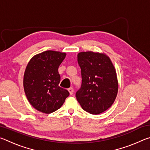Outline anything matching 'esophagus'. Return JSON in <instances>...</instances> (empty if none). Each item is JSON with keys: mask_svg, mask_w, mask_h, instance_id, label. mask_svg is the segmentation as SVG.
<instances>
[{"mask_svg": "<svg viewBox=\"0 0 150 150\" xmlns=\"http://www.w3.org/2000/svg\"><path fill=\"white\" fill-rule=\"evenodd\" d=\"M68 91H69V93L71 95H73V91H74V90H73V88L72 87H70L69 88H68Z\"/></svg>", "mask_w": 150, "mask_h": 150, "instance_id": "esophagus-1", "label": "esophagus"}]
</instances>
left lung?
I'll return each mask as SVG.
<instances>
[{"instance_id":"1","label":"left lung","mask_w":150,"mask_h":150,"mask_svg":"<svg viewBox=\"0 0 150 150\" xmlns=\"http://www.w3.org/2000/svg\"><path fill=\"white\" fill-rule=\"evenodd\" d=\"M82 83L76 98L83 110L92 115L106 111L115 102L118 83L115 68L107 55L93 52L79 53Z\"/></svg>"}]
</instances>
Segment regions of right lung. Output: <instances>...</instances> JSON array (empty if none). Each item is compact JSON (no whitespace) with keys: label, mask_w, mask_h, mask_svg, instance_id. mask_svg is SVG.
Listing matches in <instances>:
<instances>
[{"label":"right lung","mask_w":150,"mask_h":150,"mask_svg":"<svg viewBox=\"0 0 150 150\" xmlns=\"http://www.w3.org/2000/svg\"><path fill=\"white\" fill-rule=\"evenodd\" d=\"M65 53L48 50L34 55L26 66L24 88L28 100L37 110L50 114L59 109L69 95L59 86L58 68Z\"/></svg>","instance_id":"obj_1"}]
</instances>
